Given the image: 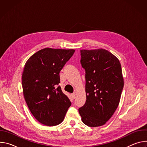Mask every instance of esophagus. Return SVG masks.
Wrapping results in <instances>:
<instances>
[{"mask_svg": "<svg viewBox=\"0 0 147 147\" xmlns=\"http://www.w3.org/2000/svg\"><path fill=\"white\" fill-rule=\"evenodd\" d=\"M76 94H71V97H72V98H73V99H74L76 98Z\"/></svg>", "mask_w": 147, "mask_h": 147, "instance_id": "obj_1", "label": "esophagus"}]
</instances>
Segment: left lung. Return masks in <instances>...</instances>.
I'll list each match as a JSON object with an SVG mask.
<instances>
[{
	"label": "left lung",
	"mask_w": 147,
	"mask_h": 147,
	"mask_svg": "<svg viewBox=\"0 0 147 147\" xmlns=\"http://www.w3.org/2000/svg\"><path fill=\"white\" fill-rule=\"evenodd\" d=\"M81 66L86 71L85 104L78 109L89 127L105 124L116 110L124 86L118 59L103 49L81 50Z\"/></svg>",
	"instance_id": "left-lung-1"
}]
</instances>
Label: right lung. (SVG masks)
<instances>
[{"instance_id":"obj_1","label":"right lung","mask_w":147,"mask_h":147,"mask_svg":"<svg viewBox=\"0 0 147 147\" xmlns=\"http://www.w3.org/2000/svg\"><path fill=\"white\" fill-rule=\"evenodd\" d=\"M74 52L47 48L34 54L25 65L22 75L24 99L35 118L47 126L61 123L71 106L59 86V73Z\"/></svg>"}]
</instances>
